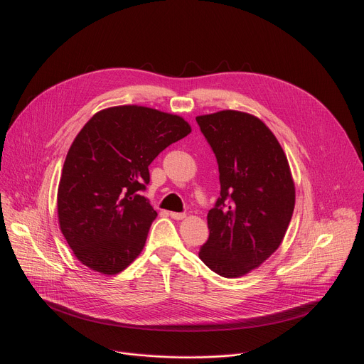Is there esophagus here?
I'll use <instances>...</instances> for the list:
<instances>
[{
	"instance_id": "obj_1",
	"label": "esophagus",
	"mask_w": 364,
	"mask_h": 364,
	"mask_svg": "<svg viewBox=\"0 0 364 364\" xmlns=\"http://www.w3.org/2000/svg\"><path fill=\"white\" fill-rule=\"evenodd\" d=\"M170 218H173L174 220H183L186 218L184 213H177V212H170Z\"/></svg>"
}]
</instances>
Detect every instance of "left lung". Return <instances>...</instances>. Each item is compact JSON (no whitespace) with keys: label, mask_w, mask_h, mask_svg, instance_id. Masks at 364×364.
<instances>
[{"label":"left lung","mask_w":364,"mask_h":364,"mask_svg":"<svg viewBox=\"0 0 364 364\" xmlns=\"http://www.w3.org/2000/svg\"><path fill=\"white\" fill-rule=\"evenodd\" d=\"M196 121L220 174V197L207 215L210 235L198 257L220 277H243L284 240L295 205L291 168L277 136L255 115L226 109Z\"/></svg>","instance_id":"1"}]
</instances>
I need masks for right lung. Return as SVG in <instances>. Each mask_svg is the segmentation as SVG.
Wrapping results in <instances>:
<instances>
[{
  "label": "right lung",
  "instance_id": "1",
  "mask_svg": "<svg viewBox=\"0 0 364 364\" xmlns=\"http://www.w3.org/2000/svg\"><path fill=\"white\" fill-rule=\"evenodd\" d=\"M184 118L138 105L96 112L72 142L58 190L60 230L79 261L115 275L142 252L157 212L139 194L148 166L187 136Z\"/></svg>",
  "mask_w": 364,
  "mask_h": 364
}]
</instances>
